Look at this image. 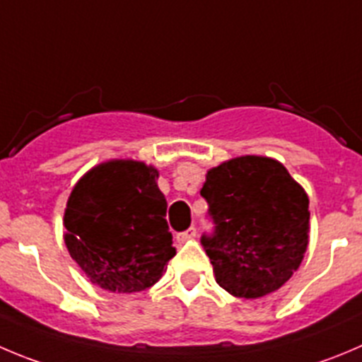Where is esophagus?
Returning <instances> with one entry per match:
<instances>
[{"label":"esophagus","mask_w":362,"mask_h":362,"mask_svg":"<svg viewBox=\"0 0 362 362\" xmlns=\"http://www.w3.org/2000/svg\"><path fill=\"white\" fill-rule=\"evenodd\" d=\"M195 236H197V230H195V227H190V229H187L185 233H177V235H175V240H177L179 243H185L188 242V240H194Z\"/></svg>","instance_id":"obj_1"}]
</instances>
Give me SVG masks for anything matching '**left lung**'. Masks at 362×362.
<instances>
[{
	"mask_svg": "<svg viewBox=\"0 0 362 362\" xmlns=\"http://www.w3.org/2000/svg\"><path fill=\"white\" fill-rule=\"evenodd\" d=\"M202 197L216 223L202 245L218 286L240 298H261L300 267L309 245V197L281 161L230 158L206 174Z\"/></svg>",
	"mask_w": 362,
	"mask_h": 362,
	"instance_id": "left-lung-1",
	"label": "left lung"
}]
</instances>
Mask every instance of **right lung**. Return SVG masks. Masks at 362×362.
Returning a JSON list of instances; mask_svg holds the SVG:
<instances>
[{
	"mask_svg": "<svg viewBox=\"0 0 362 362\" xmlns=\"http://www.w3.org/2000/svg\"><path fill=\"white\" fill-rule=\"evenodd\" d=\"M154 165L126 158L85 172L64 213V242L92 284L139 293L156 284L175 256L167 201Z\"/></svg>",
	"mask_w": 362,
	"mask_h": 362,
	"instance_id": "right-lung-1",
	"label": "right lung"
}]
</instances>
